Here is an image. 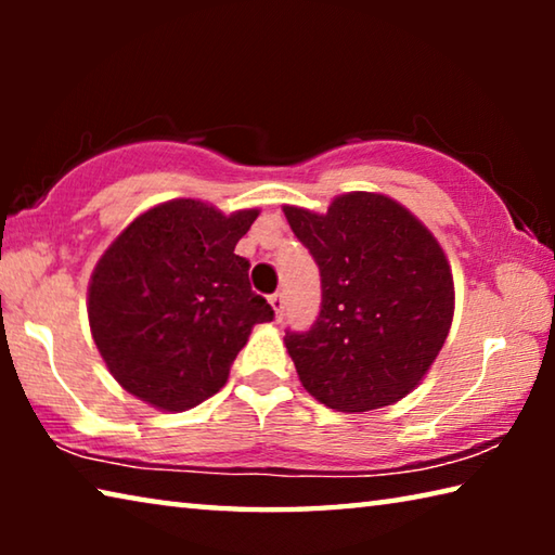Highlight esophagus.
<instances>
[{
	"label": "esophagus",
	"mask_w": 555,
	"mask_h": 555,
	"mask_svg": "<svg viewBox=\"0 0 555 555\" xmlns=\"http://www.w3.org/2000/svg\"><path fill=\"white\" fill-rule=\"evenodd\" d=\"M269 304H271V308H274V313H276V318H281V315H284V306H286V298H284V294H281V291H276V294H271V296H269Z\"/></svg>",
	"instance_id": "obj_1"
}]
</instances>
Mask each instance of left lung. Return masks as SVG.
Listing matches in <instances>:
<instances>
[{"instance_id": "1", "label": "left lung", "mask_w": 555, "mask_h": 555, "mask_svg": "<svg viewBox=\"0 0 555 555\" xmlns=\"http://www.w3.org/2000/svg\"><path fill=\"white\" fill-rule=\"evenodd\" d=\"M321 269V315L284 343L327 409L389 406L430 370L453 323L455 286L438 240L382 193L337 195L325 215L284 205Z\"/></svg>"}]
</instances>
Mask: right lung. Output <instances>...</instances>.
<instances>
[{
    "label": "right lung",
    "instance_id": "1",
    "mask_svg": "<svg viewBox=\"0 0 555 555\" xmlns=\"http://www.w3.org/2000/svg\"><path fill=\"white\" fill-rule=\"evenodd\" d=\"M259 210L178 198L139 215L92 271V340L121 387L162 411L218 393L251 327L274 321L234 255Z\"/></svg>",
    "mask_w": 555,
    "mask_h": 555
}]
</instances>
